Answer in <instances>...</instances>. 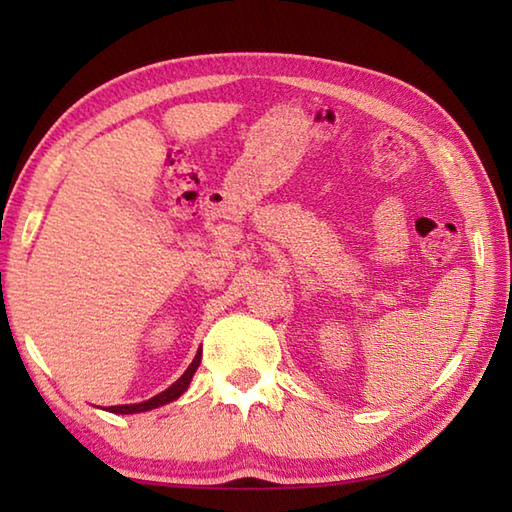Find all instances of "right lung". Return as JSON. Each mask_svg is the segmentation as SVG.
<instances>
[{
	"label": "right lung",
	"instance_id": "1",
	"mask_svg": "<svg viewBox=\"0 0 512 512\" xmlns=\"http://www.w3.org/2000/svg\"><path fill=\"white\" fill-rule=\"evenodd\" d=\"M200 361H202V350H198V354H195L193 363L187 367V372H184L171 387H167L165 391H162V394H158V396H154V398H149V400H145V402H138V405H116V407H107V411H112V413H140V411L156 409V407L167 405V402L178 400V398L184 394V391H187V387H189V383H191V378H193V374H195V369L200 367Z\"/></svg>",
	"mask_w": 512,
	"mask_h": 512
}]
</instances>
